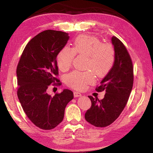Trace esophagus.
I'll use <instances>...</instances> for the list:
<instances>
[{"label": "esophagus", "instance_id": "34e87169", "mask_svg": "<svg viewBox=\"0 0 153 153\" xmlns=\"http://www.w3.org/2000/svg\"><path fill=\"white\" fill-rule=\"evenodd\" d=\"M73 94H74V96H75V98H76V97H81L82 96V94L80 93V92H76V91L74 92Z\"/></svg>", "mask_w": 153, "mask_h": 153}]
</instances>
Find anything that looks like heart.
Segmentation results:
<instances>
[{
  "label": "heart",
  "instance_id": "obj_1",
  "mask_svg": "<svg viewBox=\"0 0 153 153\" xmlns=\"http://www.w3.org/2000/svg\"><path fill=\"white\" fill-rule=\"evenodd\" d=\"M75 53L87 57L85 68L87 70L73 71L67 75L66 84L73 89L83 90L87 85L94 81V75L102 77L107 74L112 68L115 61V53L110 43H102L96 37L80 36L73 42V48L65 47L57 55L59 68L66 71L71 68Z\"/></svg>",
  "mask_w": 153,
  "mask_h": 153
}]
</instances>
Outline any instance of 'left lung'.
Instances as JSON below:
<instances>
[{
  "mask_svg": "<svg viewBox=\"0 0 153 153\" xmlns=\"http://www.w3.org/2000/svg\"><path fill=\"white\" fill-rule=\"evenodd\" d=\"M115 57L112 68L96 88L105 91L104 98L89 96L91 107L85 114L86 121L96 127H105L117 119L126 106L133 84V68L130 56L123 43L112 36Z\"/></svg>",
  "mask_w": 153,
  "mask_h": 153,
  "instance_id": "8db88e82",
  "label": "left lung"
}]
</instances>
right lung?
<instances>
[{"label": "right lung", "mask_w": 153, "mask_h": 153, "mask_svg": "<svg viewBox=\"0 0 153 153\" xmlns=\"http://www.w3.org/2000/svg\"><path fill=\"white\" fill-rule=\"evenodd\" d=\"M68 33L47 30L27 43L18 62L17 94L27 116L36 126L52 129L61 123L73 92L64 89L52 96L47 89L58 82L57 57L69 38ZM55 85V84H53Z\"/></svg>", "instance_id": "right-lung-1"}]
</instances>
